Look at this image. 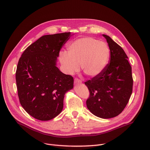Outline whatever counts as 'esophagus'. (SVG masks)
<instances>
[{
    "label": "esophagus",
    "mask_w": 150,
    "mask_h": 150,
    "mask_svg": "<svg viewBox=\"0 0 150 150\" xmlns=\"http://www.w3.org/2000/svg\"><path fill=\"white\" fill-rule=\"evenodd\" d=\"M81 83V81L80 79H77V78H76L74 79V83L75 84H79V83Z\"/></svg>",
    "instance_id": "34e87169"
}]
</instances>
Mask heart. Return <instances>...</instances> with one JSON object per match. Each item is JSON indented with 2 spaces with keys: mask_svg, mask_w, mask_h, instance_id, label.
<instances>
[{
  "mask_svg": "<svg viewBox=\"0 0 150 150\" xmlns=\"http://www.w3.org/2000/svg\"><path fill=\"white\" fill-rule=\"evenodd\" d=\"M110 58V49L104 42L92 38H84L72 42L67 54L61 52L59 61L67 73L77 71L79 65L87 76L95 77L105 68Z\"/></svg>",
  "mask_w": 150,
  "mask_h": 150,
  "instance_id": "obj_1",
  "label": "heart"
}]
</instances>
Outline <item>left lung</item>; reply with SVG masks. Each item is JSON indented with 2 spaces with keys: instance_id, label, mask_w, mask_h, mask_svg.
<instances>
[{
  "instance_id": "8db88e82",
  "label": "left lung",
  "mask_w": 150,
  "mask_h": 150,
  "mask_svg": "<svg viewBox=\"0 0 150 150\" xmlns=\"http://www.w3.org/2000/svg\"><path fill=\"white\" fill-rule=\"evenodd\" d=\"M110 61L99 75L86 81L90 95L86 101L88 110L102 119L120 114L127 104L132 93V67L124 50L107 35Z\"/></svg>"
}]
</instances>
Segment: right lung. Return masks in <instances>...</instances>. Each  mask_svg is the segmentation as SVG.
<instances>
[{"label": "right lung", "mask_w": 150, "mask_h": 150, "mask_svg": "<svg viewBox=\"0 0 150 150\" xmlns=\"http://www.w3.org/2000/svg\"><path fill=\"white\" fill-rule=\"evenodd\" d=\"M71 36L70 32L43 36L27 47L18 61L15 78L20 102L38 120L57 116L65 93L73 88V77L57 67L60 50Z\"/></svg>", "instance_id": "right-lung-1"}]
</instances>
